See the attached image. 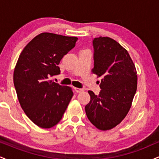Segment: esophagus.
Listing matches in <instances>:
<instances>
[{
	"mask_svg": "<svg viewBox=\"0 0 159 159\" xmlns=\"http://www.w3.org/2000/svg\"><path fill=\"white\" fill-rule=\"evenodd\" d=\"M75 90L76 93H81L82 91H84L83 88H78V87H75Z\"/></svg>",
	"mask_w": 159,
	"mask_h": 159,
	"instance_id": "esophagus-1",
	"label": "esophagus"
}]
</instances>
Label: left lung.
Instances as JSON below:
<instances>
[{
  "mask_svg": "<svg viewBox=\"0 0 159 159\" xmlns=\"http://www.w3.org/2000/svg\"><path fill=\"white\" fill-rule=\"evenodd\" d=\"M93 72L102 77L99 94L89 90L85 106L87 118L97 129L108 130L120 123L129 112L137 90L135 66L129 53L109 37L93 39Z\"/></svg>",
  "mask_w": 159,
  "mask_h": 159,
  "instance_id": "1",
  "label": "left lung"
}]
</instances>
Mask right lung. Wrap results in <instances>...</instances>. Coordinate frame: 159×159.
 I'll return each instance as SVG.
<instances>
[{
  "label": "right lung",
  "instance_id": "1",
  "mask_svg": "<svg viewBox=\"0 0 159 159\" xmlns=\"http://www.w3.org/2000/svg\"><path fill=\"white\" fill-rule=\"evenodd\" d=\"M77 37L43 33L34 37L20 54L13 74L21 108L33 123L43 129L61 121L73 92L51 80L61 73L58 64L75 46Z\"/></svg>",
  "mask_w": 159,
  "mask_h": 159
}]
</instances>
